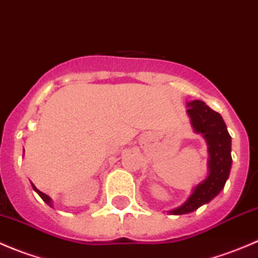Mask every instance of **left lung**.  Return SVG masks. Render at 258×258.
<instances>
[{
	"instance_id": "obj_1",
	"label": "left lung",
	"mask_w": 258,
	"mask_h": 258,
	"mask_svg": "<svg viewBox=\"0 0 258 258\" xmlns=\"http://www.w3.org/2000/svg\"><path fill=\"white\" fill-rule=\"evenodd\" d=\"M186 113L192 130L201 134L208 145V175L199 182L184 203L167 211L169 215H186L207 204L220 194L231 169V138L224 119L206 103L192 100L186 103Z\"/></svg>"
}]
</instances>
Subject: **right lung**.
Masks as SVG:
<instances>
[{
  "label": "right lung",
  "mask_w": 258,
  "mask_h": 258,
  "mask_svg": "<svg viewBox=\"0 0 258 258\" xmlns=\"http://www.w3.org/2000/svg\"><path fill=\"white\" fill-rule=\"evenodd\" d=\"M32 186H33L34 191H36V192H37V194H38V196H39V197H41V198H42V199H43V202H46V203H47V204H48V206H50V207H52V202H51V198H50V197H48V196H46L45 192H42V191H39V190H38V189H37V187H36V186H34V185H33V184H32Z\"/></svg>",
  "instance_id": "right-lung-1"
}]
</instances>
